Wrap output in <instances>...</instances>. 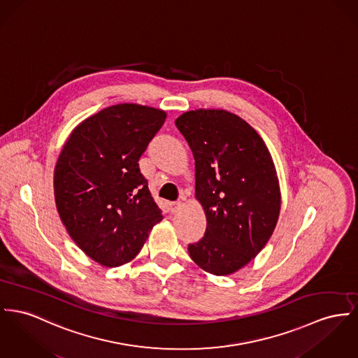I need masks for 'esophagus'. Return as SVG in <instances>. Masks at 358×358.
Instances as JSON below:
<instances>
[{"label":"esophagus","mask_w":358,"mask_h":358,"mask_svg":"<svg viewBox=\"0 0 358 358\" xmlns=\"http://www.w3.org/2000/svg\"><path fill=\"white\" fill-rule=\"evenodd\" d=\"M182 205H183V203L179 202V201H178V202H171V210H172L173 213H176V212L182 208Z\"/></svg>","instance_id":"1"}]
</instances>
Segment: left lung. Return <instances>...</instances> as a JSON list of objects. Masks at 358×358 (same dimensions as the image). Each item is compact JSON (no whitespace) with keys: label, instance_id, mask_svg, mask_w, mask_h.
<instances>
[{"label":"left lung","instance_id":"8db88e82","mask_svg":"<svg viewBox=\"0 0 358 358\" xmlns=\"http://www.w3.org/2000/svg\"><path fill=\"white\" fill-rule=\"evenodd\" d=\"M195 159V198L206 232L189 244L205 271L228 275L251 262L271 238L281 210L275 166L261 136L225 110H194L175 120Z\"/></svg>","mask_w":358,"mask_h":358}]
</instances>
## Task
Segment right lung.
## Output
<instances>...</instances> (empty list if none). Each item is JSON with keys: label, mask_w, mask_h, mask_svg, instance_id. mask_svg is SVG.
<instances>
[{"label": "right lung", "mask_w": 358, "mask_h": 358, "mask_svg": "<svg viewBox=\"0 0 358 358\" xmlns=\"http://www.w3.org/2000/svg\"><path fill=\"white\" fill-rule=\"evenodd\" d=\"M166 118L159 108L115 104L83 120L62 148L57 209L74 243L101 266L133 261L163 220L138 160Z\"/></svg>", "instance_id": "add662e5"}]
</instances>
